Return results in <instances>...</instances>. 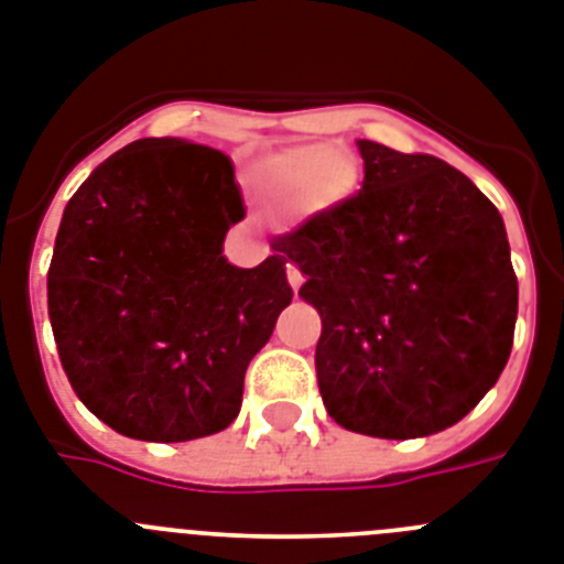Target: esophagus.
Listing matches in <instances>:
<instances>
[{"mask_svg": "<svg viewBox=\"0 0 564 564\" xmlns=\"http://www.w3.org/2000/svg\"><path fill=\"white\" fill-rule=\"evenodd\" d=\"M288 282H291L293 293H300L302 282H305V273H302L300 268H296V264H288Z\"/></svg>", "mask_w": 564, "mask_h": 564, "instance_id": "1", "label": "esophagus"}]
</instances>
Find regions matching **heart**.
Returning <instances> with one entry per match:
<instances>
[{
	"label": "heart",
	"mask_w": 564,
	"mask_h": 564,
	"mask_svg": "<svg viewBox=\"0 0 564 564\" xmlns=\"http://www.w3.org/2000/svg\"><path fill=\"white\" fill-rule=\"evenodd\" d=\"M339 156L336 144H296L271 159V185L282 199L296 202L311 194L316 208H334L348 202L356 191L359 173L350 165L348 173L341 165H325L328 159Z\"/></svg>",
	"instance_id": "1"
}]
</instances>
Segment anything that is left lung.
Here are the masks:
<instances>
[{
	"label": "left lung",
	"mask_w": 564,
	"mask_h": 564,
	"mask_svg": "<svg viewBox=\"0 0 564 564\" xmlns=\"http://www.w3.org/2000/svg\"><path fill=\"white\" fill-rule=\"evenodd\" d=\"M362 191L279 236L319 311L316 379L330 420L379 440L456 425L497 384L519 285L494 202L427 153L370 139Z\"/></svg>",
	"instance_id": "1"
}]
</instances>
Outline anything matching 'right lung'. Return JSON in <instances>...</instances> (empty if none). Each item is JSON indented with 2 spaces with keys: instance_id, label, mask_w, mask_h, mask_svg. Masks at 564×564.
<instances>
[{
  "instance_id": "add662e5",
  "label": "right lung",
  "mask_w": 564,
  "mask_h": 564,
  "mask_svg": "<svg viewBox=\"0 0 564 564\" xmlns=\"http://www.w3.org/2000/svg\"><path fill=\"white\" fill-rule=\"evenodd\" d=\"M234 162L185 139H137L62 214L47 316L76 397L122 436L187 442L242 408L245 370L291 305L285 257L236 268Z\"/></svg>"
}]
</instances>
